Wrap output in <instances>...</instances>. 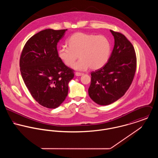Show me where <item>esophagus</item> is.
<instances>
[{"label":"esophagus","mask_w":158,"mask_h":158,"mask_svg":"<svg viewBox=\"0 0 158 158\" xmlns=\"http://www.w3.org/2000/svg\"><path fill=\"white\" fill-rule=\"evenodd\" d=\"M75 76H81V75H83V73H80V72H75Z\"/></svg>","instance_id":"obj_1"}]
</instances>
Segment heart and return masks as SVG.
<instances>
[{
    "mask_svg": "<svg viewBox=\"0 0 158 158\" xmlns=\"http://www.w3.org/2000/svg\"><path fill=\"white\" fill-rule=\"evenodd\" d=\"M67 44L68 47L62 46L58 49V57L70 67L79 56L80 60L72 66L77 70L102 68L108 61L111 52L110 40L103 35L76 32L69 37Z\"/></svg>",
    "mask_w": 158,
    "mask_h": 158,
    "instance_id": "1",
    "label": "heart"
}]
</instances>
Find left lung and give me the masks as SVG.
Segmentation results:
<instances>
[{
  "instance_id": "1",
  "label": "left lung",
  "mask_w": 158,
  "mask_h": 158,
  "mask_svg": "<svg viewBox=\"0 0 158 158\" xmlns=\"http://www.w3.org/2000/svg\"><path fill=\"white\" fill-rule=\"evenodd\" d=\"M110 31L114 38L112 53L105 65L91 72L88 89L90 98L100 105H108L121 98L131 85L136 69L133 45L122 33Z\"/></svg>"
}]
</instances>
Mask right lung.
<instances>
[{"instance_id":"add662e5","label":"right lung","mask_w":158,"mask_h":158,"mask_svg":"<svg viewBox=\"0 0 158 158\" xmlns=\"http://www.w3.org/2000/svg\"><path fill=\"white\" fill-rule=\"evenodd\" d=\"M67 29H45L31 37L23 48L20 70L34 99L47 108H58L68 95L73 70L59 58L57 44Z\"/></svg>"}]
</instances>
